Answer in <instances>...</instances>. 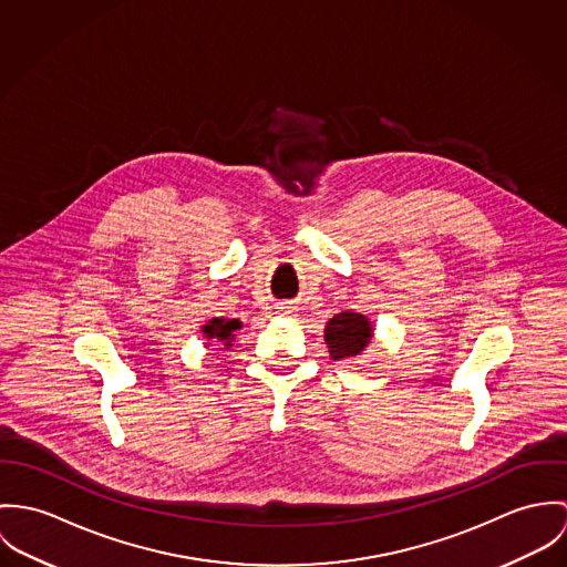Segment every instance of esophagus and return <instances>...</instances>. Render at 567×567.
<instances>
[{"instance_id": "1", "label": "esophagus", "mask_w": 567, "mask_h": 567, "mask_svg": "<svg viewBox=\"0 0 567 567\" xmlns=\"http://www.w3.org/2000/svg\"><path fill=\"white\" fill-rule=\"evenodd\" d=\"M280 313L293 315V307H291V305H282V307H280Z\"/></svg>"}]
</instances>
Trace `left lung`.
<instances>
[{
    "label": "left lung",
    "mask_w": 567,
    "mask_h": 567,
    "mask_svg": "<svg viewBox=\"0 0 567 567\" xmlns=\"http://www.w3.org/2000/svg\"><path fill=\"white\" fill-rule=\"evenodd\" d=\"M323 337L330 348V357L341 361L363 352L372 339V326L363 315L339 313L326 323Z\"/></svg>",
    "instance_id": "8db88e82"
}]
</instances>
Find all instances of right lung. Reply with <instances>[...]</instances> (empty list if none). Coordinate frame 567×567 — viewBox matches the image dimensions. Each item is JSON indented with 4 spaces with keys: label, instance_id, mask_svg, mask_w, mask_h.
I'll use <instances>...</instances> for the list:
<instances>
[{
    "label": "right lung",
    "instance_id": "right-lung-1",
    "mask_svg": "<svg viewBox=\"0 0 567 567\" xmlns=\"http://www.w3.org/2000/svg\"><path fill=\"white\" fill-rule=\"evenodd\" d=\"M241 328V321L239 319H210L204 328H202V332L208 337V339H215V341H219V343H224L226 348L228 346H233L230 341L235 339V330H239Z\"/></svg>",
    "mask_w": 567,
    "mask_h": 567
}]
</instances>
